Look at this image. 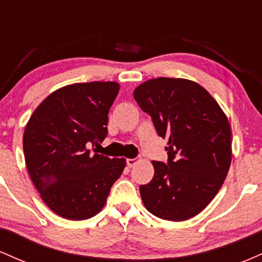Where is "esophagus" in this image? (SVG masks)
Here are the masks:
<instances>
[{
  "label": "esophagus",
  "mask_w": 262,
  "mask_h": 262,
  "mask_svg": "<svg viewBox=\"0 0 262 262\" xmlns=\"http://www.w3.org/2000/svg\"><path fill=\"white\" fill-rule=\"evenodd\" d=\"M138 160L137 159H127V166L128 167H133L135 164H137Z\"/></svg>",
  "instance_id": "esophagus-1"
}]
</instances>
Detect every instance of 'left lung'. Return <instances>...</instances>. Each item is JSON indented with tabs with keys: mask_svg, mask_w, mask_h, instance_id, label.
<instances>
[{
	"mask_svg": "<svg viewBox=\"0 0 262 262\" xmlns=\"http://www.w3.org/2000/svg\"><path fill=\"white\" fill-rule=\"evenodd\" d=\"M133 95L158 134L167 139V164L152 161L154 177L139 187L144 206L165 221L194 217L215 197L229 171L233 137L227 116L191 80L151 79Z\"/></svg>",
	"mask_w": 262,
	"mask_h": 262,
	"instance_id": "left-lung-1",
	"label": "left lung"
}]
</instances>
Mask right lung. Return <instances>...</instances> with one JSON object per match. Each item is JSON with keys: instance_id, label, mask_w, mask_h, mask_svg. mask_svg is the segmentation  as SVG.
Segmentation results:
<instances>
[{"instance_id": "add662e5", "label": "right lung", "mask_w": 262, "mask_h": 262, "mask_svg": "<svg viewBox=\"0 0 262 262\" xmlns=\"http://www.w3.org/2000/svg\"><path fill=\"white\" fill-rule=\"evenodd\" d=\"M118 92L114 81L64 86L50 93L27 123V169L41 200L60 217L83 221L97 214L124 170L125 159L90 150L106 138L108 112Z\"/></svg>"}]
</instances>
